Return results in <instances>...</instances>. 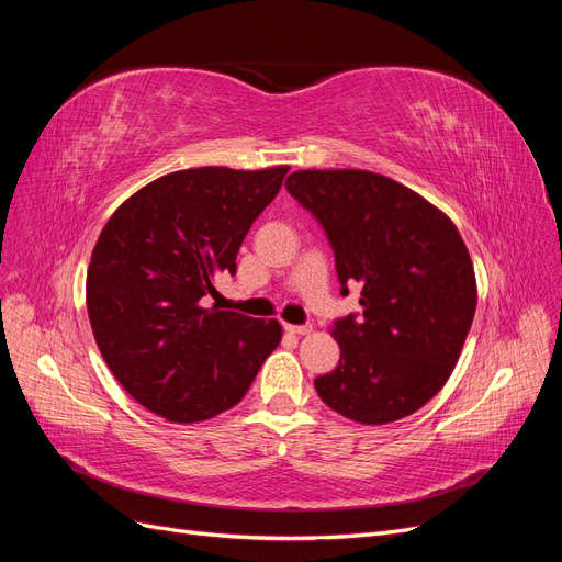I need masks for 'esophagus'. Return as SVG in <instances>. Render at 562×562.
<instances>
[{"instance_id":"34e87169","label":"esophagus","mask_w":562,"mask_h":562,"mask_svg":"<svg viewBox=\"0 0 562 562\" xmlns=\"http://www.w3.org/2000/svg\"><path fill=\"white\" fill-rule=\"evenodd\" d=\"M283 330L291 333V335H307V333H312V326H310V323H304V326H293V323H283Z\"/></svg>"}]
</instances>
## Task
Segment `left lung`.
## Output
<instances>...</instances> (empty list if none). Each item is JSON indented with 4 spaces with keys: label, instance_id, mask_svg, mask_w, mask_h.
I'll list each match as a JSON object with an SVG mask.
<instances>
[{
    "label": "left lung",
    "instance_id": "8db88e82",
    "mask_svg": "<svg viewBox=\"0 0 562 562\" xmlns=\"http://www.w3.org/2000/svg\"><path fill=\"white\" fill-rule=\"evenodd\" d=\"M285 190L326 232L339 295V363L314 380L321 401L361 424H389L431 401L459 359L475 312L469 250L448 215L370 171H295Z\"/></svg>",
    "mask_w": 562,
    "mask_h": 562
}]
</instances>
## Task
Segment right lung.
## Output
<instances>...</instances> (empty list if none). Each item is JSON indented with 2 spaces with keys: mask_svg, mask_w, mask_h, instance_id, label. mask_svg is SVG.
<instances>
[{
  "mask_svg": "<svg viewBox=\"0 0 562 562\" xmlns=\"http://www.w3.org/2000/svg\"><path fill=\"white\" fill-rule=\"evenodd\" d=\"M288 166L168 173L114 211L87 277L95 342L112 375L147 411L194 424L239 403L277 349L274 318L206 310L220 274H236L250 225Z\"/></svg>",
  "mask_w": 562,
  "mask_h": 562,
  "instance_id": "right-lung-1",
  "label": "right lung"
}]
</instances>
